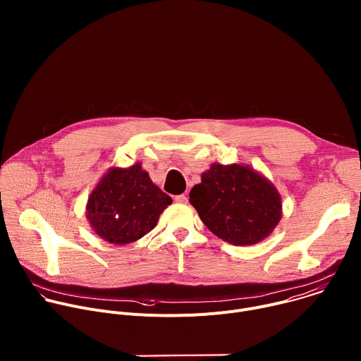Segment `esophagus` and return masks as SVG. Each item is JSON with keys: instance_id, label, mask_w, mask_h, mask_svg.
<instances>
[{"instance_id": "obj_1", "label": "esophagus", "mask_w": 361, "mask_h": 361, "mask_svg": "<svg viewBox=\"0 0 361 361\" xmlns=\"http://www.w3.org/2000/svg\"><path fill=\"white\" fill-rule=\"evenodd\" d=\"M174 201L178 202V204H187L188 198H187L185 194H180V195H176V197H174Z\"/></svg>"}]
</instances>
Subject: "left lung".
I'll list each match as a JSON object with an SVG mask.
<instances>
[{
    "instance_id": "8db88e82",
    "label": "left lung",
    "mask_w": 361,
    "mask_h": 361,
    "mask_svg": "<svg viewBox=\"0 0 361 361\" xmlns=\"http://www.w3.org/2000/svg\"><path fill=\"white\" fill-rule=\"evenodd\" d=\"M190 202L205 227L233 245L263 241L283 216L276 185L244 164L213 163L191 188Z\"/></svg>"
}]
</instances>
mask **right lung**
I'll return each instance as SVG.
<instances>
[{
    "label": "right lung",
    "instance_id": "obj_1",
    "mask_svg": "<svg viewBox=\"0 0 361 361\" xmlns=\"http://www.w3.org/2000/svg\"><path fill=\"white\" fill-rule=\"evenodd\" d=\"M173 202L154 184L141 163L111 167L91 191L85 217L98 237L110 244L134 243L157 226L160 214Z\"/></svg>",
    "mask_w": 361,
    "mask_h": 361
}]
</instances>
